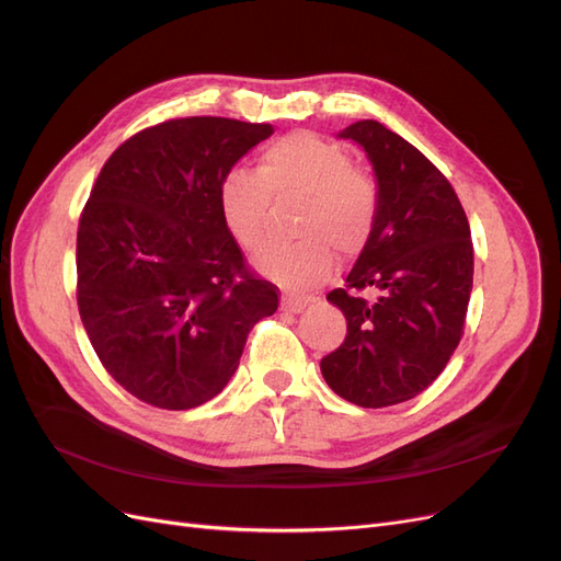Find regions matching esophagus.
I'll list each match as a JSON object with an SVG mask.
<instances>
[{"label":"esophagus","mask_w":561,"mask_h":561,"mask_svg":"<svg viewBox=\"0 0 561 561\" xmlns=\"http://www.w3.org/2000/svg\"><path fill=\"white\" fill-rule=\"evenodd\" d=\"M309 304V297H299V295H285L283 297V311H290V313H299L304 311V307Z\"/></svg>","instance_id":"esophagus-1"}]
</instances>
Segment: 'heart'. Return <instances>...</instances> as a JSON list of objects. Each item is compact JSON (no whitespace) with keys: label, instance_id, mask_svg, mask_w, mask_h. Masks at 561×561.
<instances>
[{"label":"heart","instance_id":"1","mask_svg":"<svg viewBox=\"0 0 561 561\" xmlns=\"http://www.w3.org/2000/svg\"><path fill=\"white\" fill-rule=\"evenodd\" d=\"M219 213L243 248L266 239L271 196L301 198L295 233L301 241L266 245L257 257L264 276L304 290L334 271V252L351 260L367 248L379 219V184L353 165L351 151L311 130H295L268 142L257 173L231 168L219 182Z\"/></svg>","mask_w":561,"mask_h":561}]
</instances>
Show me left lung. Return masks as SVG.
Here are the masks:
<instances>
[{
    "label": "left lung",
    "instance_id": "left-lung-1",
    "mask_svg": "<svg viewBox=\"0 0 561 561\" xmlns=\"http://www.w3.org/2000/svg\"><path fill=\"white\" fill-rule=\"evenodd\" d=\"M342 138L367 151L381 203L346 285L328 295L346 316V339L320 371L336 396L379 410L426 390L461 342L472 290L470 225L449 180L398 133L365 118ZM363 289L378 299L365 300Z\"/></svg>",
    "mask_w": 561,
    "mask_h": 561
}]
</instances>
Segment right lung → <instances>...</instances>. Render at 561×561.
I'll list each match as a JSON object with an SVG mask.
<instances>
[{
  "instance_id": "right-lung-1",
  "label": "right lung",
  "mask_w": 561,
  "mask_h": 561,
  "mask_svg": "<svg viewBox=\"0 0 561 561\" xmlns=\"http://www.w3.org/2000/svg\"><path fill=\"white\" fill-rule=\"evenodd\" d=\"M271 124L184 116L135 133L100 171L77 231V304L110 377L159 410L215 398L278 287L250 268L219 182Z\"/></svg>"
}]
</instances>
